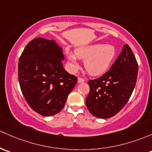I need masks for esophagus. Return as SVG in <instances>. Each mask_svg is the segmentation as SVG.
Returning a JSON list of instances; mask_svg holds the SVG:
<instances>
[{"label": "esophagus", "instance_id": "obj_1", "mask_svg": "<svg viewBox=\"0 0 152 152\" xmlns=\"http://www.w3.org/2000/svg\"><path fill=\"white\" fill-rule=\"evenodd\" d=\"M84 81V79H82V78H78V83H82Z\"/></svg>", "mask_w": 152, "mask_h": 152}]
</instances>
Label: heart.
Returning <instances> with one entry per match:
<instances>
[{"label": "heart", "instance_id": "1", "mask_svg": "<svg viewBox=\"0 0 152 152\" xmlns=\"http://www.w3.org/2000/svg\"><path fill=\"white\" fill-rule=\"evenodd\" d=\"M116 56V49L112 45L93 44L81 47L75 50L74 54H67L71 69L76 71L79 68L77 58L84 60L85 71L92 76H99L104 73Z\"/></svg>", "mask_w": 152, "mask_h": 152}]
</instances>
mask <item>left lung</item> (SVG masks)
Returning <instances> with one entry per match:
<instances>
[{"instance_id":"8db88e82","label":"left lung","mask_w":152,"mask_h":152,"mask_svg":"<svg viewBox=\"0 0 152 152\" xmlns=\"http://www.w3.org/2000/svg\"><path fill=\"white\" fill-rule=\"evenodd\" d=\"M138 65L128 44L124 45L116 61L105 74L89 80L86 105L93 116L112 117L128 102L135 87Z\"/></svg>"}]
</instances>
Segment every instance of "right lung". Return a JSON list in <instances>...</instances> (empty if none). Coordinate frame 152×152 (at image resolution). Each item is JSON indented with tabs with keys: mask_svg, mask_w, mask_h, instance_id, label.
Returning <instances> with one entry per match:
<instances>
[{
	"mask_svg": "<svg viewBox=\"0 0 152 152\" xmlns=\"http://www.w3.org/2000/svg\"><path fill=\"white\" fill-rule=\"evenodd\" d=\"M63 49L54 40L36 38L28 44L18 63L22 92L30 108L44 116L60 112L77 77L63 68Z\"/></svg>",
	"mask_w": 152,
	"mask_h": 152,
	"instance_id": "1",
	"label": "right lung"
}]
</instances>
